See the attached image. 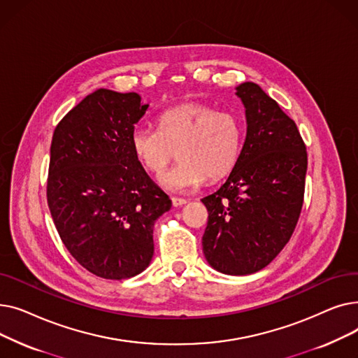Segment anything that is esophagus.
<instances>
[{"mask_svg":"<svg viewBox=\"0 0 358 358\" xmlns=\"http://www.w3.org/2000/svg\"><path fill=\"white\" fill-rule=\"evenodd\" d=\"M171 200H173V206H174V208H182L184 204L189 203V200H185V199H180V197H173Z\"/></svg>","mask_w":358,"mask_h":358,"instance_id":"esophagus-1","label":"esophagus"}]
</instances>
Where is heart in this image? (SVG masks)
Segmentation results:
<instances>
[{
	"instance_id": "heart-1",
	"label": "heart",
	"mask_w": 358,
	"mask_h": 358,
	"mask_svg": "<svg viewBox=\"0 0 358 358\" xmlns=\"http://www.w3.org/2000/svg\"><path fill=\"white\" fill-rule=\"evenodd\" d=\"M159 127H136L130 146L141 164L161 174L178 155L181 161L159 177L166 190H196L208 180L227 176L238 161L243 124L232 111H216L210 106L185 103L164 111Z\"/></svg>"
}]
</instances>
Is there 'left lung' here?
Listing matches in <instances>:
<instances>
[{
    "label": "left lung",
    "instance_id": "left-lung-1",
    "mask_svg": "<svg viewBox=\"0 0 358 358\" xmlns=\"http://www.w3.org/2000/svg\"><path fill=\"white\" fill-rule=\"evenodd\" d=\"M235 90L247 136L227 181L201 199L209 212L201 243L212 268L247 275L289 242L303 204L308 155L296 123L264 90L250 81Z\"/></svg>",
    "mask_w": 358,
    "mask_h": 358
}]
</instances>
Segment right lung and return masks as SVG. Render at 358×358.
<instances>
[{
  "mask_svg": "<svg viewBox=\"0 0 358 358\" xmlns=\"http://www.w3.org/2000/svg\"><path fill=\"white\" fill-rule=\"evenodd\" d=\"M136 92L99 88L53 131L48 204L71 255L108 280L142 273L154 257V224L171 200L149 178L130 135L149 104Z\"/></svg>",
  "mask_w": 358,
  "mask_h": 358,
  "instance_id": "add662e5",
  "label": "right lung"
}]
</instances>
